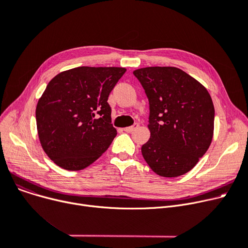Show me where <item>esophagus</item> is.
Here are the masks:
<instances>
[{
  "mask_svg": "<svg viewBox=\"0 0 248 248\" xmlns=\"http://www.w3.org/2000/svg\"><path fill=\"white\" fill-rule=\"evenodd\" d=\"M138 126H139V124H138V123H136V124H134L132 126L125 127V128H124V132H126V133H132V132H134V131H135V129H136Z\"/></svg>",
  "mask_w": 248,
  "mask_h": 248,
  "instance_id": "1",
  "label": "esophagus"
}]
</instances>
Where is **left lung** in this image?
<instances>
[{
    "mask_svg": "<svg viewBox=\"0 0 248 248\" xmlns=\"http://www.w3.org/2000/svg\"><path fill=\"white\" fill-rule=\"evenodd\" d=\"M149 100L151 137L141 155L162 177L189 172L209 148L214 107L207 89L176 67H146L134 71Z\"/></svg>",
    "mask_w": 248,
    "mask_h": 248,
    "instance_id": "obj_1",
    "label": "left lung"
}]
</instances>
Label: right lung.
<instances>
[{
  "label": "right lung",
  "instance_id": "add662e5",
  "mask_svg": "<svg viewBox=\"0 0 248 248\" xmlns=\"http://www.w3.org/2000/svg\"><path fill=\"white\" fill-rule=\"evenodd\" d=\"M122 67H76L52 79L36 108L39 140L57 166L79 171L96 161L116 136L110 91Z\"/></svg>",
  "mask_w": 248,
  "mask_h": 248
}]
</instances>
